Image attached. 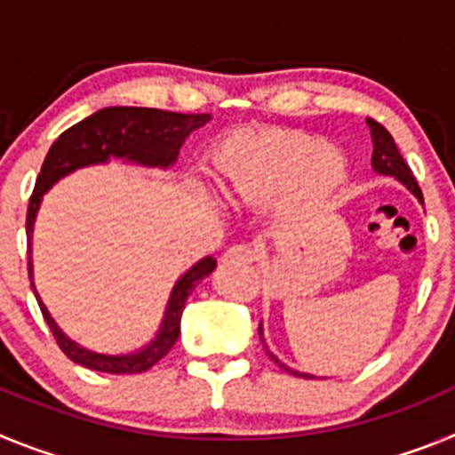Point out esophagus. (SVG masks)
Masks as SVG:
<instances>
[{
	"instance_id": "esophagus-1",
	"label": "esophagus",
	"mask_w": 455,
	"mask_h": 455,
	"mask_svg": "<svg viewBox=\"0 0 455 455\" xmlns=\"http://www.w3.org/2000/svg\"><path fill=\"white\" fill-rule=\"evenodd\" d=\"M257 259L255 248L248 246V243H236L225 251L223 262L225 264H252Z\"/></svg>"
}]
</instances>
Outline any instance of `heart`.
Instances as JSON below:
<instances>
[{"label":"heart","mask_w":455,"mask_h":455,"mask_svg":"<svg viewBox=\"0 0 455 455\" xmlns=\"http://www.w3.org/2000/svg\"><path fill=\"white\" fill-rule=\"evenodd\" d=\"M219 187L232 204H280L303 219L347 180V162L321 136L299 130L235 132L214 150Z\"/></svg>","instance_id":"obj_1"}]
</instances>
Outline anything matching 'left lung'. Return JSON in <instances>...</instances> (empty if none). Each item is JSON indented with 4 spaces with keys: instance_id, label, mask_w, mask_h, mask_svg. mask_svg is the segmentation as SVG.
Segmentation results:
<instances>
[{
    "instance_id": "1",
    "label": "left lung",
    "mask_w": 455,
    "mask_h": 455,
    "mask_svg": "<svg viewBox=\"0 0 455 455\" xmlns=\"http://www.w3.org/2000/svg\"><path fill=\"white\" fill-rule=\"evenodd\" d=\"M369 127H371V139H373V156H371V166L373 171L380 172V175H392V178H396L399 182H403L405 187L410 188V191L415 193L417 198L424 203V196H421V188L419 184H417L415 175H412V171H410V166L405 164V159L401 156L399 148H396V143H394L392 134H389L387 130H385L383 124L378 123V120L369 118L367 120ZM259 339H262L264 344V337H262V325H259ZM268 353V348H267ZM268 355L273 357V363L280 364V369H284V371L293 373V376H305V378H312L309 373H299V371H291L289 367H284L280 360H277L273 353H268Z\"/></svg>"
}]
</instances>
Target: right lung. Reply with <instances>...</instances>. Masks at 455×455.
Returning a JSON list of instances; mask_svg holds the SVG:
<instances>
[{
  "mask_svg": "<svg viewBox=\"0 0 455 455\" xmlns=\"http://www.w3.org/2000/svg\"><path fill=\"white\" fill-rule=\"evenodd\" d=\"M209 120V114H175V111H162V108L146 107H107L95 111L92 116L84 118L82 123L72 124L70 130L63 132L59 139L52 143L47 152L40 175L36 180L34 193L29 198L27 209V239L31 246V230H34L36 212L40 207L43 193L61 180L68 172L77 171L82 166L107 162L108 156H124L130 162L143 164V166H171L178 159V152L182 148L184 139L193 130L203 127ZM27 246V248H29ZM31 251V248H29ZM216 262L212 257H204L193 268H188L178 280L175 289L168 300L166 316L159 328V335L140 351L130 355H102L92 353L68 339L54 319L50 316L47 307L36 293L34 283L31 289L36 293V300L40 305V312L50 325L56 344L70 357L72 363L102 373H143L155 367L180 337V319L182 309L187 305L188 293L198 287L203 277L214 271ZM29 277H31V257H29Z\"/></svg>",
  "mask_w": 455,
  "mask_h": 455,
  "instance_id": "add662e5",
  "label": "right lung"
}]
</instances>
